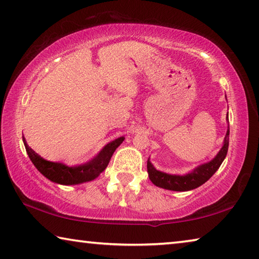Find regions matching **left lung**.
<instances>
[{
  "label": "left lung",
  "instance_id": "obj_1",
  "mask_svg": "<svg viewBox=\"0 0 259 259\" xmlns=\"http://www.w3.org/2000/svg\"><path fill=\"white\" fill-rule=\"evenodd\" d=\"M227 122H229V113H227ZM229 139H230V124H227L226 136L224 138V144L221 148V151L217 153V155L211 161L203 163L195 169H193L191 172L186 175H170L162 172L160 170H156L154 165L151 163L150 159L147 160V172L151 182L155 186L164 188L169 191L185 192L191 191L199 187L210 179V177L217 171L219 166L223 163V161L226 157L227 150H229Z\"/></svg>",
  "mask_w": 259,
  "mask_h": 259
}]
</instances>
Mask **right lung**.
I'll list each match as a JSON object with an SVG mask.
<instances>
[{"mask_svg":"<svg viewBox=\"0 0 259 259\" xmlns=\"http://www.w3.org/2000/svg\"><path fill=\"white\" fill-rule=\"evenodd\" d=\"M123 140L124 137L114 139L113 142L105 145L103 150L94 159L85 162V163L69 166L61 163V162L45 160L27 145V142L23 137L26 152H27L29 159L33 162L35 168L49 181L56 184H60V185H76V184L94 181L106 169L113 153L121 145Z\"/></svg>","mask_w":259,"mask_h":259,"instance_id":"1","label":"right lung"}]
</instances>
